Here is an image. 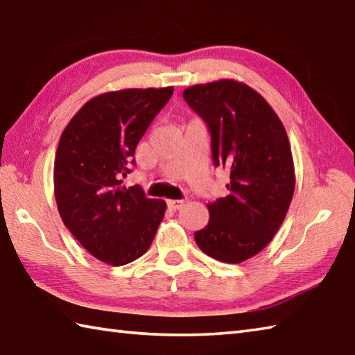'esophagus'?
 <instances>
[{"label":"esophagus","instance_id":"obj_1","mask_svg":"<svg viewBox=\"0 0 355 355\" xmlns=\"http://www.w3.org/2000/svg\"><path fill=\"white\" fill-rule=\"evenodd\" d=\"M183 201L182 200H168V207L171 211H178V209H182L183 207Z\"/></svg>","mask_w":355,"mask_h":355}]
</instances>
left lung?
I'll return each mask as SVG.
<instances>
[{"mask_svg": "<svg viewBox=\"0 0 355 355\" xmlns=\"http://www.w3.org/2000/svg\"><path fill=\"white\" fill-rule=\"evenodd\" d=\"M183 96L209 126L214 164L231 172L226 196L206 205L209 223L196 241L212 259L237 265L269 245L293 201L286 130L270 104L241 81L196 85Z\"/></svg>", "mask_w": 355, "mask_h": 355, "instance_id": "1", "label": "left lung"}]
</instances>
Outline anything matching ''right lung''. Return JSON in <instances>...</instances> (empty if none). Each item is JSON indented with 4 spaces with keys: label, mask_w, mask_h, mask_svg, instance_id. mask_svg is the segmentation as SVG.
<instances>
[{
    "label": "right lung",
    "mask_w": 355,
    "mask_h": 355,
    "mask_svg": "<svg viewBox=\"0 0 355 355\" xmlns=\"http://www.w3.org/2000/svg\"><path fill=\"white\" fill-rule=\"evenodd\" d=\"M173 87L121 89L90 98L62 130L53 192L62 223L95 259L123 266L148 251L163 200L121 186L135 148Z\"/></svg>",
    "instance_id": "right-lung-1"
}]
</instances>
